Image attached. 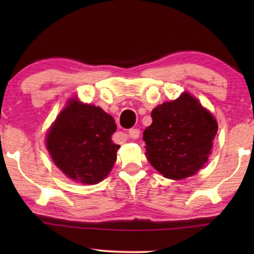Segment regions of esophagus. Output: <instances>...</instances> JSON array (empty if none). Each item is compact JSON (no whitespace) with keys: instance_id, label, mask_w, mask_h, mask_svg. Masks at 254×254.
<instances>
[{"instance_id":"1","label":"esophagus","mask_w":254,"mask_h":254,"mask_svg":"<svg viewBox=\"0 0 254 254\" xmlns=\"http://www.w3.org/2000/svg\"><path fill=\"white\" fill-rule=\"evenodd\" d=\"M128 136L136 140V138L140 136V129H137V128H131V129L128 130Z\"/></svg>"}]
</instances>
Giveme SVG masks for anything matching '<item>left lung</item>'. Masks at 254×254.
<instances>
[{"mask_svg":"<svg viewBox=\"0 0 254 254\" xmlns=\"http://www.w3.org/2000/svg\"><path fill=\"white\" fill-rule=\"evenodd\" d=\"M143 131L145 156L163 177L173 180L195 175L208 161L217 121L199 100L184 92L151 112Z\"/></svg>","mask_w":254,"mask_h":254,"instance_id":"obj_1","label":"left lung"}]
</instances>
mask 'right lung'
Instances as JSON below:
<instances>
[{
	"label": "right lung",
	"mask_w": 254,
	"mask_h": 254,
	"mask_svg": "<svg viewBox=\"0 0 254 254\" xmlns=\"http://www.w3.org/2000/svg\"><path fill=\"white\" fill-rule=\"evenodd\" d=\"M116 129L105 111L71 98L48 130L46 148L68 178L93 185L109 175L117 161L120 145L111 138Z\"/></svg>",
	"instance_id": "1"
}]
</instances>
